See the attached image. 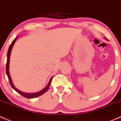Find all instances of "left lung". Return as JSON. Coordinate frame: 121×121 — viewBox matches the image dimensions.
Returning a JSON list of instances; mask_svg holds the SVG:
<instances>
[{
  "mask_svg": "<svg viewBox=\"0 0 121 121\" xmlns=\"http://www.w3.org/2000/svg\"><path fill=\"white\" fill-rule=\"evenodd\" d=\"M105 39H106V40H107V41H108V39H107V38H105Z\"/></svg>",
  "mask_w": 121,
  "mask_h": 121,
  "instance_id": "left-lung-1",
  "label": "left lung"
}]
</instances>
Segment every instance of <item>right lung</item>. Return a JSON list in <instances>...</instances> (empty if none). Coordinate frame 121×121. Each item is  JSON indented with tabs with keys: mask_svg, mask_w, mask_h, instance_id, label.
<instances>
[{
	"mask_svg": "<svg viewBox=\"0 0 121 121\" xmlns=\"http://www.w3.org/2000/svg\"><path fill=\"white\" fill-rule=\"evenodd\" d=\"M17 39V36L15 38V39L13 41V42H12V43L10 45L9 48L8 49V52H7V63H6V74H7V77H8L9 80L10 84L11 86L12 87V88L14 90L16 91H17V93H19L20 94L22 95V96L24 97L27 98H36L37 97H39L40 95H42L43 94H44L45 92L47 91V90H48V88L49 87V86H50L51 83L52 81V77L51 78L50 80H49V83L48 84H47V86L45 87L43 89H42V90L39 91L37 92V93H24V92L21 91H20L19 90L17 89V88L15 87V86H14V84L13 83V82H12V78H11L10 75V73H9V63H10V55H11V52H12V48H13V45H14L15 42L16 41Z\"/></svg>",
	"mask_w": 121,
	"mask_h": 121,
	"instance_id": "right-lung-1",
	"label": "right lung"
}]
</instances>
